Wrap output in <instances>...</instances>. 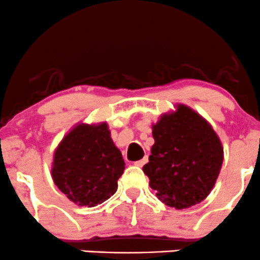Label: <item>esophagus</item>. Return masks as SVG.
Returning <instances> with one entry per match:
<instances>
[{"mask_svg":"<svg viewBox=\"0 0 260 260\" xmlns=\"http://www.w3.org/2000/svg\"><path fill=\"white\" fill-rule=\"evenodd\" d=\"M148 162V156H144L143 159H141V160H138V161H136L135 162V165H137V167H143L144 164H147Z\"/></svg>","mask_w":260,"mask_h":260,"instance_id":"obj_1","label":"esophagus"}]
</instances>
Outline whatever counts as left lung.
I'll return each instance as SVG.
<instances>
[{
    "instance_id": "1",
    "label": "left lung",
    "mask_w": 260,
    "mask_h": 260,
    "mask_svg": "<svg viewBox=\"0 0 260 260\" xmlns=\"http://www.w3.org/2000/svg\"><path fill=\"white\" fill-rule=\"evenodd\" d=\"M175 107L152 124L154 144L143 172L158 199L181 210L200 204L212 191L223 147L204 117L186 105Z\"/></svg>"
}]
</instances>
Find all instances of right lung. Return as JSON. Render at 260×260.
<instances>
[{"instance_id":"obj_1","label":"right lung","mask_w":260,"mask_h":260,"mask_svg":"<svg viewBox=\"0 0 260 260\" xmlns=\"http://www.w3.org/2000/svg\"><path fill=\"white\" fill-rule=\"evenodd\" d=\"M124 170L122 153L106 122L78 123L54 152L51 178L58 189L79 206L95 207L117 191Z\"/></svg>"}]
</instances>
